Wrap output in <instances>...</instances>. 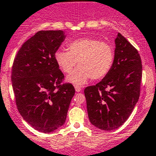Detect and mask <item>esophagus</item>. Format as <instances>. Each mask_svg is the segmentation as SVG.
Returning a JSON list of instances; mask_svg holds the SVG:
<instances>
[{
  "label": "esophagus",
  "mask_w": 156,
  "mask_h": 156,
  "mask_svg": "<svg viewBox=\"0 0 156 156\" xmlns=\"http://www.w3.org/2000/svg\"><path fill=\"white\" fill-rule=\"evenodd\" d=\"M75 90H76V92H80V91L81 90V87L77 86V85H75Z\"/></svg>",
  "instance_id": "34e87169"
}]
</instances>
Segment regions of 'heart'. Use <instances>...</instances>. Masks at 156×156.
Segmentation results:
<instances>
[{
  "label": "heart",
  "mask_w": 156,
  "mask_h": 156,
  "mask_svg": "<svg viewBox=\"0 0 156 156\" xmlns=\"http://www.w3.org/2000/svg\"><path fill=\"white\" fill-rule=\"evenodd\" d=\"M68 51L59 50L55 53V61L64 73H69L67 81L81 85L90 78L99 80L111 70L114 60V49L111 45L93 38L83 37L70 42Z\"/></svg>",
  "instance_id": "1"
}]
</instances>
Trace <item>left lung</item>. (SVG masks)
Listing matches in <instances>:
<instances>
[{
    "label": "left lung",
    "instance_id": "obj_1",
    "mask_svg": "<svg viewBox=\"0 0 156 156\" xmlns=\"http://www.w3.org/2000/svg\"><path fill=\"white\" fill-rule=\"evenodd\" d=\"M115 45L114 63L109 73L97 84L84 90L90 121L104 131L120 127L131 115L140 96V55L119 33Z\"/></svg>",
    "mask_w": 156,
    "mask_h": 156
}]
</instances>
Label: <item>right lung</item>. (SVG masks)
Here are the masks:
<instances>
[{"mask_svg": "<svg viewBox=\"0 0 156 156\" xmlns=\"http://www.w3.org/2000/svg\"><path fill=\"white\" fill-rule=\"evenodd\" d=\"M66 38L63 30H40L26 41L13 61L12 88L24 120L39 132L48 133L64 124L75 90L55 61Z\"/></svg>", "mask_w": 156, "mask_h": 156, "instance_id": "1", "label": "right lung"}]
</instances>
